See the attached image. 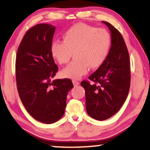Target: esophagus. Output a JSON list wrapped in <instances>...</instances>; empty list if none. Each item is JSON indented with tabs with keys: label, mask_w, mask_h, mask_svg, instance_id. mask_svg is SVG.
Returning <instances> with one entry per match:
<instances>
[{
	"label": "esophagus",
	"mask_w": 150,
	"mask_h": 150,
	"mask_svg": "<svg viewBox=\"0 0 150 150\" xmlns=\"http://www.w3.org/2000/svg\"><path fill=\"white\" fill-rule=\"evenodd\" d=\"M72 83H73L74 86H77V85H79V84H80V82L76 81V80H73Z\"/></svg>",
	"instance_id": "1"
}]
</instances>
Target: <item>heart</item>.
Returning a JSON list of instances; mask_svg holds the SVG:
<instances>
[{
    "label": "heart",
    "instance_id": "1",
    "mask_svg": "<svg viewBox=\"0 0 150 150\" xmlns=\"http://www.w3.org/2000/svg\"><path fill=\"white\" fill-rule=\"evenodd\" d=\"M111 46V37L105 29L80 23L63 34V40H54L50 52L59 64L68 62L73 52L75 60L61 71V76L74 80L87 74L89 67L96 68L106 60Z\"/></svg>",
    "mask_w": 150,
    "mask_h": 150
}]
</instances>
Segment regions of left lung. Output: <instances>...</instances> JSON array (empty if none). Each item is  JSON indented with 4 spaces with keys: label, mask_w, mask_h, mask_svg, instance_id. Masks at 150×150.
<instances>
[{
    "label": "left lung",
    "mask_w": 150,
    "mask_h": 150,
    "mask_svg": "<svg viewBox=\"0 0 150 150\" xmlns=\"http://www.w3.org/2000/svg\"><path fill=\"white\" fill-rule=\"evenodd\" d=\"M109 28L111 46L107 57L89 77L93 81H83L85 90L87 114L96 120L103 121L116 114L128 96L130 84V59L126 43L113 26L102 21Z\"/></svg>",
    "instance_id": "8db88e82"
}]
</instances>
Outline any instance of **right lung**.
<instances>
[{
  "label": "right lung",
  "mask_w": 150,
  "mask_h": 150,
  "mask_svg": "<svg viewBox=\"0 0 150 150\" xmlns=\"http://www.w3.org/2000/svg\"><path fill=\"white\" fill-rule=\"evenodd\" d=\"M55 26L38 24L24 35L18 47L16 76L20 98L27 112L44 124L62 117L68 91L74 87L71 80H51L58 67L50 52Z\"/></svg>",
  "instance_id": "right-lung-1"
}]
</instances>
